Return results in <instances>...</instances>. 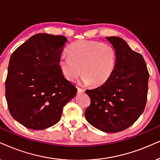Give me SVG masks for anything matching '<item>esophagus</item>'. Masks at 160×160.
I'll list each match as a JSON object with an SVG mask.
<instances>
[{
	"label": "esophagus",
	"mask_w": 160,
	"mask_h": 160,
	"mask_svg": "<svg viewBox=\"0 0 160 160\" xmlns=\"http://www.w3.org/2000/svg\"><path fill=\"white\" fill-rule=\"evenodd\" d=\"M85 90L82 89L81 88H78V94H81V93H84Z\"/></svg>",
	"instance_id": "1"
}]
</instances>
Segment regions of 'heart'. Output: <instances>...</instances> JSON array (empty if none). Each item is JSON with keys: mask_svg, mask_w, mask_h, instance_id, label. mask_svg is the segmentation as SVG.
<instances>
[{"mask_svg": "<svg viewBox=\"0 0 160 160\" xmlns=\"http://www.w3.org/2000/svg\"><path fill=\"white\" fill-rule=\"evenodd\" d=\"M68 56H61L59 66L67 80L74 81L82 74L84 84L100 86L106 82L116 68L117 54L109 44L93 40L74 42L68 48Z\"/></svg>", "mask_w": 160, "mask_h": 160, "instance_id": "1", "label": "heart"}]
</instances>
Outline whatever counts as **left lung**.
I'll list each match as a JSON object with an SVG mask.
<instances>
[{"mask_svg": "<svg viewBox=\"0 0 160 160\" xmlns=\"http://www.w3.org/2000/svg\"><path fill=\"white\" fill-rule=\"evenodd\" d=\"M106 39L117 51L116 68L105 83L86 91L91 104L85 117L94 128L116 133L132 125L142 114L149 73L142 54L133 51L122 38Z\"/></svg>", "mask_w": 160, "mask_h": 160, "instance_id": "8db88e82", "label": "left lung"}]
</instances>
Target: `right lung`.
<instances>
[{
	"label": "right lung",
	"mask_w": 160,
	"mask_h": 160,
	"mask_svg": "<svg viewBox=\"0 0 160 160\" xmlns=\"http://www.w3.org/2000/svg\"><path fill=\"white\" fill-rule=\"evenodd\" d=\"M66 41L62 35L36 34L12 54L5 96L12 117L26 128L43 130L55 125L77 94L59 66Z\"/></svg>",
	"instance_id": "obj_1"
}]
</instances>
